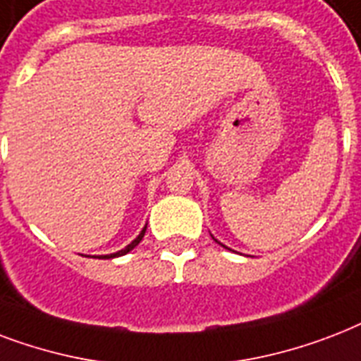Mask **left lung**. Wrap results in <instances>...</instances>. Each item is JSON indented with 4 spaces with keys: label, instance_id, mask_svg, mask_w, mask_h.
I'll list each match as a JSON object with an SVG mask.
<instances>
[{
    "label": "left lung",
    "instance_id": "obj_1",
    "mask_svg": "<svg viewBox=\"0 0 361 361\" xmlns=\"http://www.w3.org/2000/svg\"><path fill=\"white\" fill-rule=\"evenodd\" d=\"M222 247H224V245H222Z\"/></svg>",
    "mask_w": 361,
    "mask_h": 361
}]
</instances>
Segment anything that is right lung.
Instances as JSON below:
<instances>
[{
    "label": "right lung",
    "mask_w": 361,
    "mask_h": 361,
    "mask_svg": "<svg viewBox=\"0 0 361 361\" xmlns=\"http://www.w3.org/2000/svg\"><path fill=\"white\" fill-rule=\"evenodd\" d=\"M145 231H147V226H145V228H142V231H141V233H139V235H137L135 239H133V241H131L130 245H128V247H126V248H122V250H118V252H114V254H107V256H103V258H116V256H124V254H128V252H130V250H133V248H135L137 245H139V243H141L142 235H145Z\"/></svg>",
    "instance_id": "add662e5"
}]
</instances>
